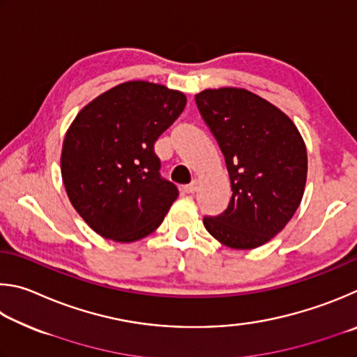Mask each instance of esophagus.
Returning a JSON list of instances; mask_svg holds the SVG:
<instances>
[{"label": "esophagus", "instance_id": "obj_1", "mask_svg": "<svg viewBox=\"0 0 357 357\" xmlns=\"http://www.w3.org/2000/svg\"><path fill=\"white\" fill-rule=\"evenodd\" d=\"M197 185H199V180H197V178H195L190 185H186V186H185V191L188 192V195H192V192H196V191H197Z\"/></svg>", "mask_w": 357, "mask_h": 357}]
</instances>
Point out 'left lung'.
Segmentation results:
<instances>
[{"label": "left lung", "instance_id": "1", "mask_svg": "<svg viewBox=\"0 0 357 357\" xmlns=\"http://www.w3.org/2000/svg\"><path fill=\"white\" fill-rule=\"evenodd\" d=\"M205 123L220 144L232 186L226 211L204 226L224 246L254 249L289 222L304 195L307 150L291 119L241 87L196 93Z\"/></svg>", "mask_w": 357, "mask_h": 357}]
</instances>
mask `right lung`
<instances>
[{"label": "right lung", "instance_id": "add662e5", "mask_svg": "<svg viewBox=\"0 0 357 357\" xmlns=\"http://www.w3.org/2000/svg\"><path fill=\"white\" fill-rule=\"evenodd\" d=\"M185 105L183 92L136 79L100 93L73 119L61 175L73 208L93 232L133 243L160 227L178 190L161 178L153 146Z\"/></svg>", "mask_w": 357, "mask_h": 357}]
</instances>
